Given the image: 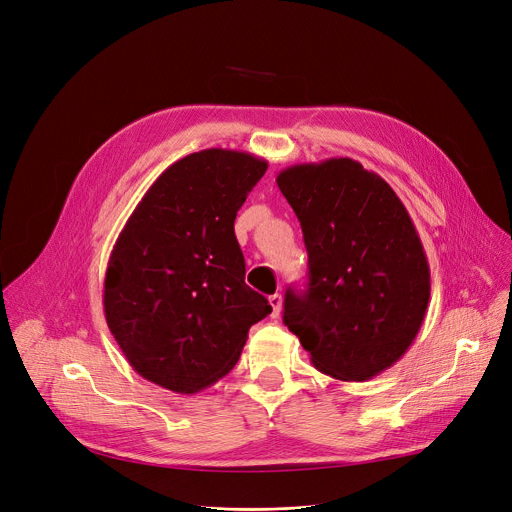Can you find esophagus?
I'll return each mask as SVG.
<instances>
[{
    "label": "esophagus",
    "mask_w": 512,
    "mask_h": 512,
    "mask_svg": "<svg viewBox=\"0 0 512 512\" xmlns=\"http://www.w3.org/2000/svg\"><path fill=\"white\" fill-rule=\"evenodd\" d=\"M268 303H270V307H272V317L276 319L278 315H280V311H282V297L276 293V295H272V297H268Z\"/></svg>",
    "instance_id": "obj_1"
}]
</instances>
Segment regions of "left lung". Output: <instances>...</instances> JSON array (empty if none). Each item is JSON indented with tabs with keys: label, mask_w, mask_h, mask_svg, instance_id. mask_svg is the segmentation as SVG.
Returning a JSON list of instances; mask_svg holds the SVG:
<instances>
[{
	"label": "left lung",
	"mask_w": 512,
	"mask_h": 512,
	"mask_svg": "<svg viewBox=\"0 0 512 512\" xmlns=\"http://www.w3.org/2000/svg\"><path fill=\"white\" fill-rule=\"evenodd\" d=\"M276 185L301 221L309 254V289L287 291L282 321L319 372L344 382L378 376L415 342L431 295L409 211L352 158L287 166Z\"/></svg>",
	"instance_id": "left-lung-1"
}]
</instances>
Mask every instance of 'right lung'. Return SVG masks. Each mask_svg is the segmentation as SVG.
Returning a JSON list of instances; mask_svg holds the SVG:
<instances>
[{
    "label": "right lung",
    "instance_id": "add662e5",
    "mask_svg": "<svg viewBox=\"0 0 512 512\" xmlns=\"http://www.w3.org/2000/svg\"><path fill=\"white\" fill-rule=\"evenodd\" d=\"M266 168L248 152H193L164 170L126 221L107 262L103 313L142 378L179 394L215 384L272 311L244 282L234 234Z\"/></svg>",
    "mask_w": 512,
    "mask_h": 512
}]
</instances>
